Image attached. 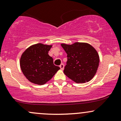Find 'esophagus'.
Returning a JSON list of instances; mask_svg holds the SVG:
<instances>
[{
	"label": "esophagus",
	"mask_w": 121,
	"mask_h": 121,
	"mask_svg": "<svg viewBox=\"0 0 121 121\" xmlns=\"http://www.w3.org/2000/svg\"><path fill=\"white\" fill-rule=\"evenodd\" d=\"M60 69H61V70H63L64 68V65L63 64H61L60 65Z\"/></svg>",
	"instance_id": "esophagus-1"
}]
</instances>
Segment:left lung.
<instances>
[{"mask_svg": "<svg viewBox=\"0 0 121 121\" xmlns=\"http://www.w3.org/2000/svg\"><path fill=\"white\" fill-rule=\"evenodd\" d=\"M61 45L67 53L64 74L76 83H85L93 78L99 62L96 50L85 43L76 42L72 45L61 44Z\"/></svg>", "mask_w": 121, "mask_h": 121, "instance_id": "1", "label": "left lung"}]
</instances>
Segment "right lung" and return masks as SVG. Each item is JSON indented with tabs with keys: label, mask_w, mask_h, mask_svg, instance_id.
<instances>
[{
	"label": "right lung",
	"mask_w": 121,
	"mask_h": 121,
	"mask_svg": "<svg viewBox=\"0 0 121 121\" xmlns=\"http://www.w3.org/2000/svg\"><path fill=\"white\" fill-rule=\"evenodd\" d=\"M52 45L39 44L28 48L22 54L20 68L26 77L31 82L44 85L49 81L59 70L48 55Z\"/></svg>",
	"instance_id": "1"
}]
</instances>
